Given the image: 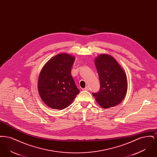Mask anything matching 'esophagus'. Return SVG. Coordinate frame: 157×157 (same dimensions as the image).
Wrapping results in <instances>:
<instances>
[{"instance_id":"esophagus-1","label":"esophagus","mask_w":157,"mask_h":157,"mask_svg":"<svg viewBox=\"0 0 157 157\" xmlns=\"http://www.w3.org/2000/svg\"><path fill=\"white\" fill-rule=\"evenodd\" d=\"M90 90V88L88 86H86L85 88L83 89V90Z\"/></svg>"}]
</instances>
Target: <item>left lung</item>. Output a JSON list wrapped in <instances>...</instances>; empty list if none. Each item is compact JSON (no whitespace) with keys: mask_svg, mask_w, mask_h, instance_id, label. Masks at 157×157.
Listing matches in <instances>:
<instances>
[{"mask_svg":"<svg viewBox=\"0 0 157 157\" xmlns=\"http://www.w3.org/2000/svg\"><path fill=\"white\" fill-rule=\"evenodd\" d=\"M100 81V90L93 93L102 108L113 107L120 104L127 94V75L121 66L110 55L102 53L95 59Z\"/></svg>","mask_w":157,"mask_h":157,"instance_id":"obj_1","label":"left lung"}]
</instances>
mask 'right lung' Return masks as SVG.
<instances>
[{
  "label": "right lung",
  "instance_id": "1",
  "mask_svg": "<svg viewBox=\"0 0 157 157\" xmlns=\"http://www.w3.org/2000/svg\"><path fill=\"white\" fill-rule=\"evenodd\" d=\"M75 60V56L69 53H60L49 60L42 67L37 89L40 97L49 108L65 109L79 93L71 75Z\"/></svg>",
  "mask_w": 157,
  "mask_h": 157
}]
</instances>
